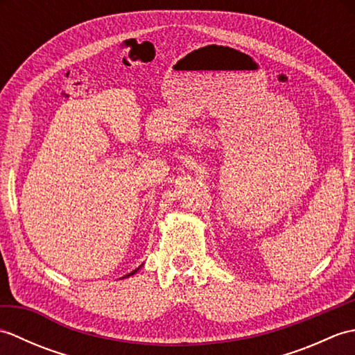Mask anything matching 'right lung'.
Returning a JSON list of instances; mask_svg holds the SVG:
<instances>
[{
  "label": "right lung",
  "mask_w": 355,
  "mask_h": 355,
  "mask_svg": "<svg viewBox=\"0 0 355 355\" xmlns=\"http://www.w3.org/2000/svg\"><path fill=\"white\" fill-rule=\"evenodd\" d=\"M137 270H139V268H135L134 271H131V273H128V275H126V276H123V277H128V276H131V275H134V273H137Z\"/></svg>",
  "instance_id": "add662e5"
}]
</instances>
